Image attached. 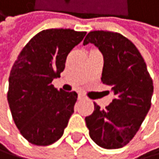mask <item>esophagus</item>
Instances as JSON below:
<instances>
[{"label": "esophagus", "mask_w": 159, "mask_h": 159, "mask_svg": "<svg viewBox=\"0 0 159 159\" xmlns=\"http://www.w3.org/2000/svg\"><path fill=\"white\" fill-rule=\"evenodd\" d=\"M83 99H84V96L81 95V94H79V95H78V100H79V101H81V100H83Z\"/></svg>", "instance_id": "1"}]
</instances>
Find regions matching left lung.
I'll list each match as a JSON object with an SVG mask.
<instances>
[{
    "label": "left lung",
    "mask_w": 159,
    "mask_h": 159,
    "mask_svg": "<svg viewBox=\"0 0 159 159\" xmlns=\"http://www.w3.org/2000/svg\"><path fill=\"white\" fill-rule=\"evenodd\" d=\"M89 43L102 53V82L115 96L104 109L94 102V112L85 118L89 135L103 148H120L134 138L151 108L152 80L140 52L123 35L92 31L83 45Z\"/></svg>",
    "instance_id": "8db88e82"
}]
</instances>
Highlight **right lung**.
Returning <instances> with one entry per match:
<instances>
[{
	"instance_id": "add662e5",
	"label": "right lung",
	"mask_w": 159,
	"mask_h": 159,
	"mask_svg": "<svg viewBox=\"0 0 159 159\" xmlns=\"http://www.w3.org/2000/svg\"><path fill=\"white\" fill-rule=\"evenodd\" d=\"M86 32L47 29L26 44L12 65L8 78L7 102L20 134L33 145L49 146L63 135L74 112L76 92L52 85L60 77L70 51Z\"/></svg>"
}]
</instances>
